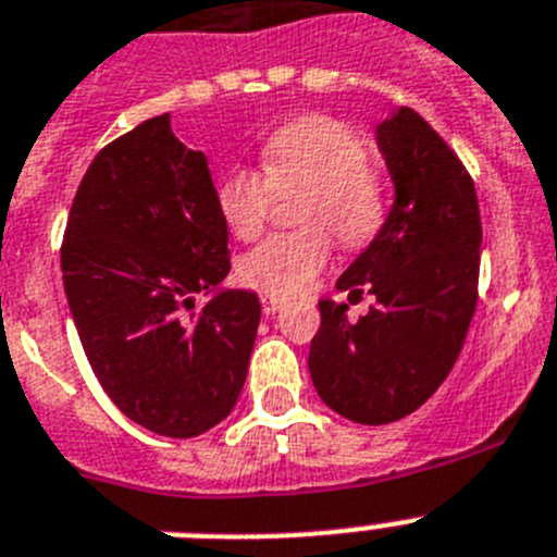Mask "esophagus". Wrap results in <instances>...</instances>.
I'll list each match as a JSON object with an SVG mask.
<instances>
[{
  "label": "esophagus",
  "instance_id": "34e87169",
  "mask_svg": "<svg viewBox=\"0 0 557 557\" xmlns=\"http://www.w3.org/2000/svg\"><path fill=\"white\" fill-rule=\"evenodd\" d=\"M282 307H284L282 298H275V295H262V312L264 314H275Z\"/></svg>",
  "mask_w": 557,
  "mask_h": 557
}]
</instances>
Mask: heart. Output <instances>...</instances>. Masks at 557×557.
Wrapping results in <instances>:
<instances>
[{
    "label": "heart",
    "mask_w": 557,
    "mask_h": 557,
    "mask_svg": "<svg viewBox=\"0 0 557 557\" xmlns=\"http://www.w3.org/2000/svg\"><path fill=\"white\" fill-rule=\"evenodd\" d=\"M262 170L236 166L218 184V209L239 239H253L268 223L273 191L304 186L295 220L243 256L239 275L264 295H298L326 268L332 236L343 248H366L387 218L385 181L371 166L366 139L329 116L287 122L262 147Z\"/></svg>",
    "instance_id": "b5f03b06"
}]
</instances>
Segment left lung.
<instances>
[{
    "label": "left lung",
    "mask_w": 557,
    "mask_h": 557,
    "mask_svg": "<svg viewBox=\"0 0 557 557\" xmlns=\"http://www.w3.org/2000/svg\"><path fill=\"white\" fill-rule=\"evenodd\" d=\"M376 141L396 203L337 278L348 301L368 293L376 304L351 323L348 304L321 301L309 348L318 396L366 426L410 416L444 385L474 318L482 245L474 181L424 116L398 108Z\"/></svg>",
    "instance_id": "left-lung-1"
}]
</instances>
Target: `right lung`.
<instances>
[{
    "label": "right lung",
    "mask_w": 557,
    "mask_h": 557,
    "mask_svg": "<svg viewBox=\"0 0 557 557\" xmlns=\"http://www.w3.org/2000/svg\"><path fill=\"white\" fill-rule=\"evenodd\" d=\"M66 301L88 366L131 421L164 437L218 426L243 393L259 298L223 289L228 225L200 150L170 113L95 156L61 245Z\"/></svg>",
    "instance_id": "1"
}]
</instances>
